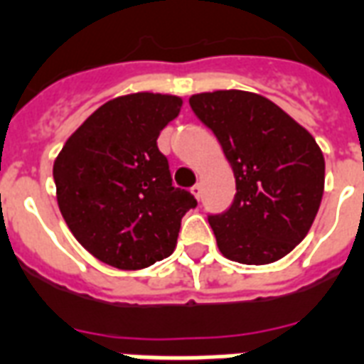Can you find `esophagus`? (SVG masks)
<instances>
[{"mask_svg": "<svg viewBox=\"0 0 364 364\" xmlns=\"http://www.w3.org/2000/svg\"><path fill=\"white\" fill-rule=\"evenodd\" d=\"M193 194L196 196V198H200V196H202V185H200V183H196V185H194Z\"/></svg>", "mask_w": 364, "mask_h": 364, "instance_id": "obj_1", "label": "esophagus"}]
</instances>
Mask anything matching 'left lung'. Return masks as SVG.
<instances>
[{
  "mask_svg": "<svg viewBox=\"0 0 364 364\" xmlns=\"http://www.w3.org/2000/svg\"><path fill=\"white\" fill-rule=\"evenodd\" d=\"M188 105L218 137L237 181L231 208L208 218L219 252L246 265L279 262L309 232L323 200L321 146L257 93L206 91Z\"/></svg>",
  "mask_w": 364,
  "mask_h": 364,
  "instance_id": "left-lung-1",
  "label": "left lung"
}]
</instances>
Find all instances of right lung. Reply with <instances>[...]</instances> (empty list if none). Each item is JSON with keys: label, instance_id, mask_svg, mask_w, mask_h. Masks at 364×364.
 I'll use <instances>...</instances> for the list:
<instances>
[{"label": "right lung", "instance_id": "add662e5", "mask_svg": "<svg viewBox=\"0 0 364 364\" xmlns=\"http://www.w3.org/2000/svg\"><path fill=\"white\" fill-rule=\"evenodd\" d=\"M168 93H129L105 102L55 158L57 204L66 225L99 262L124 271L151 267L176 250L194 196L171 185L156 139L181 112Z\"/></svg>", "mask_w": 364, "mask_h": 364}]
</instances>
